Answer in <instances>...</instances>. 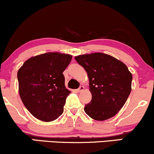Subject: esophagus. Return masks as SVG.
I'll use <instances>...</instances> for the list:
<instances>
[{"label":"esophagus","instance_id":"obj_1","mask_svg":"<svg viewBox=\"0 0 154 154\" xmlns=\"http://www.w3.org/2000/svg\"><path fill=\"white\" fill-rule=\"evenodd\" d=\"M83 90H84V86H81L79 88L77 89V91L78 92H81V91H83Z\"/></svg>","mask_w":154,"mask_h":154}]
</instances>
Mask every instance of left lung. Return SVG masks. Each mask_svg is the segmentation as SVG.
<instances>
[{
	"label": "left lung",
	"instance_id": "8db88e82",
	"mask_svg": "<svg viewBox=\"0 0 154 154\" xmlns=\"http://www.w3.org/2000/svg\"><path fill=\"white\" fill-rule=\"evenodd\" d=\"M86 70L92 94L84 111L91 119L104 121L120 111L131 91L132 74L123 62L113 56L94 53L75 57Z\"/></svg>",
	"mask_w": 154,
	"mask_h": 154
}]
</instances>
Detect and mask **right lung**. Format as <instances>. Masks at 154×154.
Segmentation results:
<instances>
[{
  "mask_svg": "<svg viewBox=\"0 0 154 154\" xmlns=\"http://www.w3.org/2000/svg\"><path fill=\"white\" fill-rule=\"evenodd\" d=\"M71 59V55L46 53L29 58L18 70L20 98L36 119L49 122L63 112L71 91L66 88L63 72Z\"/></svg>",
  "mask_w": 154,
  "mask_h": 154,
  "instance_id": "right-lung-1",
  "label": "right lung"
}]
</instances>
